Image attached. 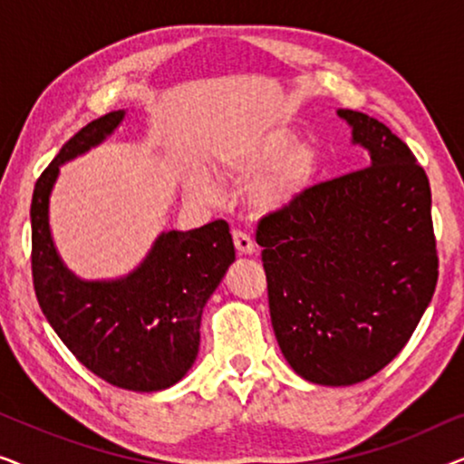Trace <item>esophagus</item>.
Masks as SVG:
<instances>
[{
  "label": "esophagus",
  "mask_w": 464,
  "mask_h": 464,
  "mask_svg": "<svg viewBox=\"0 0 464 464\" xmlns=\"http://www.w3.org/2000/svg\"><path fill=\"white\" fill-rule=\"evenodd\" d=\"M232 238H234V246H237V251L243 253V256H251V253L256 251V243H253V238L246 232L234 230Z\"/></svg>",
  "instance_id": "34e87169"
}]
</instances>
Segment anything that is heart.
Listing matches in <instances>:
<instances>
[{
	"mask_svg": "<svg viewBox=\"0 0 464 464\" xmlns=\"http://www.w3.org/2000/svg\"><path fill=\"white\" fill-rule=\"evenodd\" d=\"M215 169L232 181H245L262 169L251 183V202L262 211H283L313 186L319 151L308 141H294V132L285 126H272L224 145L215 156ZM188 192L202 202L218 200L221 194L207 173L189 177Z\"/></svg>",
	"mask_w": 464,
	"mask_h": 464,
	"instance_id": "1",
	"label": "heart"
}]
</instances>
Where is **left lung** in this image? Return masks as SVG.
Listing matches in <instances>:
<instances>
[{"label":"left lung","instance_id":"1","mask_svg":"<svg viewBox=\"0 0 464 464\" xmlns=\"http://www.w3.org/2000/svg\"><path fill=\"white\" fill-rule=\"evenodd\" d=\"M338 116L370 167L313 186L256 234L278 346L295 373L323 386L363 382L389 365L440 275L424 169L376 118Z\"/></svg>","mask_w":464,"mask_h":464}]
</instances>
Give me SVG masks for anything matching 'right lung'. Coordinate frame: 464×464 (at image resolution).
I'll use <instances>...</instances> for the list:
<instances>
[{
  "label": "right lung",
  "mask_w": 464,
  "mask_h": 464,
  "mask_svg": "<svg viewBox=\"0 0 464 464\" xmlns=\"http://www.w3.org/2000/svg\"><path fill=\"white\" fill-rule=\"evenodd\" d=\"M124 110L75 132L35 183L31 200V272L44 316L82 365L118 389H169L194 365L202 308L234 262L224 219L162 232L135 270L113 281H82L63 264L48 224L61 164L103 143Z\"/></svg>",
  "instance_id": "right-lung-1"
}]
</instances>
